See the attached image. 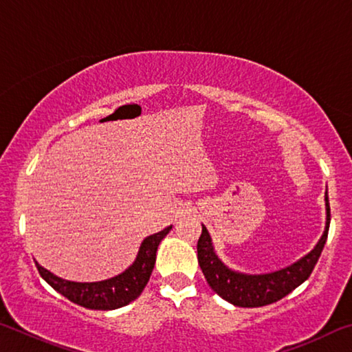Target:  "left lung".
I'll use <instances>...</instances> for the list:
<instances>
[{"instance_id":"1","label":"left lung","mask_w":352,"mask_h":352,"mask_svg":"<svg viewBox=\"0 0 352 352\" xmlns=\"http://www.w3.org/2000/svg\"><path fill=\"white\" fill-rule=\"evenodd\" d=\"M326 201V226L320 241L311 252L290 264L284 269L270 273H259V275H250L230 269L220 261L214 250L211 236L208 233L206 226L201 223V234L197 242V258L199 265L206 278V283L216 294L223 298L225 301L239 307H261L272 305L289 295L298 285L302 284L311 276L315 264L320 258L321 252L327 239L331 222L329 199L327 190L324 194Z\"/></svg>"}]
</instances>
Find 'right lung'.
<instances>
[{"instance_id": "add662e5", "label": "right lung", "mask_w": 352, "mask_h": 352, "mask_svg": "<svg viewBox=\"0 0 352 352\" xmlns=\"http://www.w3.org/2000/svg\"><path fill=\"white\" fill-rule=\"evenodd\" d=\"M170 230L172 225L162 230L160 233L147 236L141 242V247L133 264L122 273H119V275L110 279H104V281H68V279L58 278L54 273L43 269L37 261H35V265H37L40 276L52 289L57 290L58 294L68 298L69 301H73L82 307L94 309V311H113V309L127 306L129 302L136 300L141 295V292L144 290L146 284L148 283V278L152 275L160 242L164 239Z\"/></svg>"}]
</instances>
